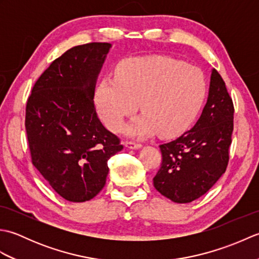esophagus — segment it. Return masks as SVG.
<instances>
[{"label":"esophagus","mask_w":259,"mask_h":259,"mask_svg":"<svg viewBox=\"0 0 259 259\" xmlns=\"http://www.w3.org/2000/svg\"><path fill=\"white\" fill-rule=\"evenodd\" d=\"M124 146H125V148H128V149H134V150L140 149V148L142 147L140 144H135V142H125Z\"/></svg>","instance_id":"esophagus-1"}]
</instances>
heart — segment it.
<instances>
[{"instance_id": "b5f03b06", "label": "heart", "mask_w": 259, "mask_h": 259, "mask_svg": "<svg viewBox=\"0 0 259 259\" xmlns=\"http://www.w3.org/2000/svg\"><path fill=\"white\" fill-rule=\"evenodd\" d=\"M206 91L199 69L169 57H140L124 60L114 79L101 81L96 106L103 123L119 131L139 104L144 113L126 126V135L141 139L158 134L170 139L183 135L194 122Z\"/></svg>"}]
</instances>
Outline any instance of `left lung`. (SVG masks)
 Instances as JSON below:
<instances>
[{
  "label": "left lung",
  "mask_w": 259,
  "mask_h": 259,
  "mask_svg": "<svg viewBox=\"0 0 259 259\" xmlns=\"http://www.w3.org/2000/svg\"><path fill=\"white\" fill-rule=\"evenodd\" d=\"M234 129V106L225 82L211 69L208 98L192 129L160 146L162 163L153 186L174 202L205 195L226 171Z\"/></svg>",
  "instance_id": "8db88e82"
}]
</instances>
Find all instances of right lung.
<instances>
[{"label":"right lung","mask_w":259,"mask_h":259,"mask_svg":"<svg viewBox=\"0 0 259 259\" xmlns=\"http://www.w3.org/2000/svg\"><path fill=\"white\" fill-rule=\"evenodd\" d=\"M112 46L71 48L35 82L26 103L32 162L64 199L83 202L106 185L108 160L123 149L99 120L93 98Z\"/></svg>","instance_id":"right-lung-1"}]
</instances>
